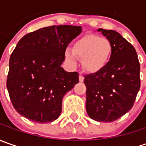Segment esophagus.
<instances>
[{"mask_svg": "<svg viewBox=\"0 0 146 146\" xmlns=\"http://www.w3.org/2000/svg\"><path fill=\"white\" fill-rule=\"evenodd\" d=\"M84 77L82 76V75H80V76H79V80L80 82H83L84 81Z\"/></svg>", "mask_w": 146, "mask_h": 146, "instance_id": "obj_1", "label": "esophagus"}]
</instances>
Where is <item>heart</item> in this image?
<instances>
[{"instance_id":"heart-1","label":"heart","mask_w":146,"mask_h":146,"mask_svg":"<svg viewBox=\"0 0 146 146\" xmlns=\"http://www.w3.org/2000/svg\"><path fill=\"white\" fill-rule=\"evenodd\" d=\"M111 54V45L104 38L87 35L78 40L73 48L65 50V57L68 61L75 62L76 57L82 59L83 67L89 72L101 70L108 62Z\"/></svg>"}]
</instances>
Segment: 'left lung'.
I'll list each match as a JSON object with an SVG mask.
<instances>
[{"mask_svg":"<svg viewBox=\"0 0 146 146\" xmlns=\"http://www.w3.org/2000/svg\"><path fill=\"white\" fill-rule=\"evenodd\" d=\"M111 45L106 65L84 76L86 110L98 122H113L132 109L141 87L140 62L136 49L113 30L98 29Z\"/></svg>","mask_w":146,"mask_h":146,"instance_id":"obj_1","label":"left lung"}]
</instances>
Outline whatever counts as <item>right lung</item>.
<instances>
[{
    "label": "right lung",
    "mask_w": 146,
    "mask_h": 146,
    "mask_svg": "<svg viewBox=\"0 0 146 146\" xmlns=\"http://www.w3.org/2000/svg\"><path fill=\"white\" fill-rule=\"evenodd\" d=\"M80 26L46 27L25 35L9 58L6 87L19 114L40 123L56 120L64 95L79 83L77 72L61 66Z\"/></svg>",
    "instance_id": "right-lung-1"
}]
</instances>
